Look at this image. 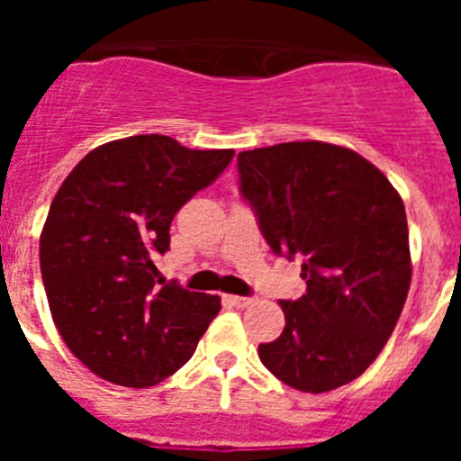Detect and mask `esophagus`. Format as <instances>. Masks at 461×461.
<instances>
[{
	"label": "esophagus",
	"mask_w": 461,
	"mask_h": 461,
	"mask_svg": "<svg viewBox=\"0 0 461 461\" xmlns=\"http://www.w3.org/2000/svg\"><path fill=\"white\" fill-rule=\"evenodd\" d=\"M226 303L233 307H249L254 303V297H242V295H226Z\"/></svg>",
	"instance_id": "1"
}]
</instances>
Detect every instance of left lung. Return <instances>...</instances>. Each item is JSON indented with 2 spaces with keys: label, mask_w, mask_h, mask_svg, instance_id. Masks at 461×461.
I'll return each mask as SVG.
<instances>
[{
  "label": "left lung",
  "mask_w": 461,
  "mask_h": 461,
  "mask_svg": "<svg viewBox=\"0 0 461 461\" xmlns=\"http://www.w3.org/2000/svg\"><path fill=\"white\" fill-rule=\"evenodd\" d=\"M240 191L279 256L303 258L307 293L260 362L300 393L351 383L393 335L411 286L402 195L367 158L321 140L238 154Z\"/></svg>",
  "instance_id": "obj_1"
}]
</instances>
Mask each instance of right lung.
Returning a JSON list of instances; mask_svg holds the SVG:
<instances>
[{
	"instance_id": "right-lung-1",
	"label": "right lung",
	"mask_w": 461,
	"mask_h": 461,
	"mask_svg": "<svg viewBox=\"0 0 461 461\" xmlns=\"http://www.w3.org/2000/svg\"><path fill=\"white\" fill-rule=\"evenodd\" d=\"M233 149L145 133L92 149L62 182L41 233V276L68 351L126 388L157 385L194 356L217 295L158 281L170 221Z\"/></svg>"
}]
</instances>
